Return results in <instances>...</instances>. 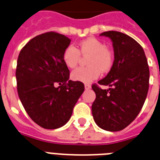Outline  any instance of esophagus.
<instances>
[{
	"instance_id": "obj_1",
	"label": "esophagus",
	"mask_w": 160,
	"mask_h": 160,
	"mask_svg": "<svg viewBox=\"0 0 160 160\" xmlns=\"http://www.w3.org/2000/svg\"><path fill=\"white\" fill-rule=\"evenodd\" d=\"M84 88H85V89H90L91 88V85L88 84H84Z\"/></svg>"
}]
</instances>
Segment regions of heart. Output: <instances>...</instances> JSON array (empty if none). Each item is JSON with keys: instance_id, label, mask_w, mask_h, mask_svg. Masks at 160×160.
Returning <instances> with one entry per match:
<instances>
[{"instance_id": "1", "label": "heart", "mask_w": 160, "mask_h": 160, "mask_svg": "<svg viewBox=\"0 0 160 160\" xmlns=\"http://www.w3.org/2000/svg\"><path fill=\"white\" fill-rule=\"evenodd\" d=\"M80 51L73 45H69L64 50L63 59L65 64L73 68L78 64L81 55L88 57V67H81L72 72V79L75 81L89 83L99 77L101 72H108L113 66L114 56L113 51L106 45L96 38H88L80 42Z\"/></svg>"}]
</instances>
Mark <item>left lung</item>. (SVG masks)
I'll list each match as a JSON object with an SVG mask.
<instances>
[{"label": "left lung", "mask_w": 160, "mask_h": 160, "mask_svg": "<svg viewBox=\"0 0 160 160\" xmlns=\"http://www.w3.org/2000/svg\"><path fill=\"white\" fill-rule=\"evenodd\" d=\"M100 35L113 42L114 61L107 76L98 81L110 88L92 85L96 93L92 113L101 129L119 131L136 118L143 106L149 88V66L142 47L133 38L118 31Z\"/></svg>", "instance_id": "1"}]
</instances>
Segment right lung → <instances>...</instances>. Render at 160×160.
<instances>
[{
    "mask_svg": "<svg viewBox=\"0 0 160 160\" xmlns=\"http://www.w3.org/2000/svg\"><path fill=\"white\" fill-rule=\"evenodd\" d=\"M70 42L63 34L47 32L30 39L18 58V97L30 118L42 128L64 126L84 90L82 82L69 80L70 72L63 62Z\"/></svg>",
    "mask_w": 160,
    "mask_h": 160,
    "instance_id": "1",
    "label": "right lung"
}]
</instances>
